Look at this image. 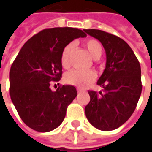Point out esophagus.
I'll use <instances>...</instances> for the list:
<instances>
[{
	"label": "esophagus",
	"instance_id": "obj_1",
	"mask_svg": "<svg viewBox=\"0 0 152 152\" xmlns=\"http://www.w3.org/2000/svg\"><path fill=\"white\" fill-rule=\"evenodd\" d=\"M77 91H78V93H81V92H83V90H81V89H78Z\"/></svg>",
	"mask_w": 152,
	"mask_h": 152
}]
</instances>
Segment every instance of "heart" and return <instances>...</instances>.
I'll use <instances>...</instances> for the list:
<instances>
[{"label":"heart","instance_id":"b5f03b06","mask_svg":"<svg viewBox=\"0 0 152 152\" xmlns=\"http://www.w3.org/2000/svg\"><path fill=\"white\" fill-rule=\"evenodd\" d=\"M85 46L89 54L93 59H98L102 54V44L96 39H89L85 41ZM73 50V44H67L62 50L61 55V64L63 68H68L70 66V56ZM96 79V74L93 71L81 72L78 70H72L64 75V82L67 85H73L78 88H85Z\"/></svg>","mask_w":152,"mask_h":152}]
</instances>
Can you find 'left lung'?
Wrapping results in <instances>:
<instances>
[{"label": "left lung", "mask_w": 152, "mask_h": 152, "mask_svg": "<svg viewBox=\"0 0 152 152\" xmlns=\"http://www.w3.org/2000/svg\"><path fill=\"white\" fill-rule=\"evenodd\" d=\"M85 32L102 43L107 55L106 68L97 81L103 91H88L91 101L85 108V115L95 128L113 130L124 124L136 108L142 91L140 65L124 39L99 29Z\"/></svg>", "instance_id": "1"}]
</instances>
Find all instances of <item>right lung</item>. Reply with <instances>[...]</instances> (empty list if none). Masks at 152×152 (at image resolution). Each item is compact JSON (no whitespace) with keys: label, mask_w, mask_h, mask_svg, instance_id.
Segmentation results:
<instances>
[{"label":"right lung","mask_w":152,"mask_h":152,"mask_svg":"<svg viewBox=\"0 0 152 152\" xmlns=\"http://www.w3.org/2000/svg\"><path fill=\"white\" fill-rule=\"evenodd\" d=\"M86 34L74 28H51L29 39L10 69V96L23 123L34 130L56 129L66 116L67 106L77 96L73 85L50 90V82L61 78V55L74 39Z\"/></svg>","instance_id":"obj_1"}]
</instances>
